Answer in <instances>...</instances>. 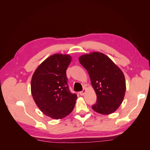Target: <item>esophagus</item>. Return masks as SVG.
<instances>
[{"label":"esophagus","mask_w":150,"mask_h":150,"mask_svg":"<svg viewBox=\"0 0 150 150\" xmlns=\"http://www.w3.org/2000/svg\"><path fill=\"white\" fill-rule=\"evenodd\" d=\"M86 90L85 89H84L82 91H80L79 92V94L81 95V96H84V95L85 94V93H86Z\"/></svg>","instance_id":"esophagus-1"}]
</instances>
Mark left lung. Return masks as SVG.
I'll use <instances>...</instances> for the list:
<instances>
[{"mask_svg": "<svg viewBox=\"0 0 150 150\" xmlns=\"http://www.w3.org/2000/svg\"><path fill=\"white\" fill-rule=\"evenodd\" d=\"M79 61L87 70L97 96L93 110L102 115L114 112L125 97L126 81L123 72L101 52L84 54L79 57Z\"/></svg>", "mask_w": 150, "mask_h": 150, "instance_id": "left-lung-1", "label": "left lung"}]
</instances>
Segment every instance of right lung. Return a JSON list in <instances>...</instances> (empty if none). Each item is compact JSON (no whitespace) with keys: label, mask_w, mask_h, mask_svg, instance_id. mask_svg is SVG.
<instances>
[{"label":"right lung","mask_w":150,"mask_h":150,"mask_svg":"<svg viewBox=\"0 0 150 150\" xmlns=\"http://www.w3.org/2000/svg\"><path fill=\"white\" fill-rule=\"evenodd\" d=\"M71 59L68 54H54L39 66L32 77L34 100L40 111L52 119L66 117L75 106L77 95L69 91L66 76Z\"/></svg>","instance_id":"right-lung-1"}]
</instances>
